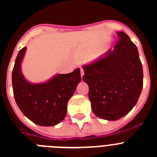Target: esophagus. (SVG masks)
<instances>
[{
	"label": "esophagus",
	"mask_w": 157,
	"mask_h": 157,
	"mask_svg": "<svg viewBox=\"0 0 157 157\" xmlns=\"http://www.w3.org/2000/svg\"><path fill=\"white\" fill-rule=\"evenodd\" d=\"M80 71H81V76H82H82L84 75V70H83V69L82 68V67H81V68H80Z\"/></svg>",
	"instance_id": "obj_1"
}]
</instances>
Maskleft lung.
Segmentation results:
<instances>
[{"label":"left lung","instance_id":"left-lung-1","mask_svg":"<svg viewBox=\"0 0 157 157\" xmlns=\"http://www.w3.org/2000/svg\"><path fill=\"white\" fill-rule=\"evenodd\" d=\"M113 49L82 67L83 81L89 86V98L94 114L115 121L135 106L143 87V69L137 46L124 32Z\"/></svg>","mask_w":157,"mask_h":157}]
</instances>
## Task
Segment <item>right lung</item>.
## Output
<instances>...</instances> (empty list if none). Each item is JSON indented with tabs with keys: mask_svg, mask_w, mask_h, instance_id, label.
I'll return each mask as SVG.
<instances>
[{
	"mask_svg": "<svg viewBox=\"0 0 157 157\" xmlns=\"http://www.w3.org/2000/svg\"><path fill=\"white\" fill-rule=\"evenodd\" d=\"M27 47L19 51L12 71L14 98L23 115L37 125L52 127L63 121L69 99L81 81L80 68L57 74L48 81L31 83L23 76L21 63Z\"/></svg>",
	"mask_w": 157,
	"mask_h": 157,
	"instance_id": "obj_1",
	"label": "right lung"
}]
</instances>
